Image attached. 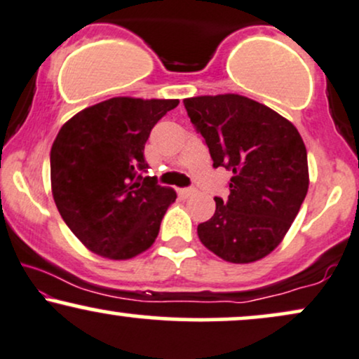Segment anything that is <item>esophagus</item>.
Here are the masks:
<instances>
[{"instance_id": "1", "label": "esophagus", "mask_w": 359, "mask_h": 359, "mask_svg": "<svg viewBox=\"0 0 359 359\" xmlns=\"http://www.w3.org/2000/svg\"><path fill=\"white\" fill-rule=\"evenodd\" d=\"M194 194H196V191H194V189H182V191H180V196H182L184 198L192 197Z\"/></svg>"}]
</instances>
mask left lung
Segmentation results:
<instances>
[{
    "instance_id": "left-lung-1",
    "label": "left lung",
    "mask_w": 359,
    "mask_h": 359,
    "mask_svg": "<svg viewBox=\"0 0 359 359\" xmlns=\"http://www.w3.org/2000/svg\"><path fill=\"white\" fill-rule=\"evenodd\" d=\"M184 105L214 167L232 172L227 201L214 198L198 239L224 261L256 262L283 243L308 194L303 138L287 118L243 95H201Z\"/></svg>"
}]
</instances>
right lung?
Instances as JSON below:
<instances>
[{
    "instance_id": "obj_1",
    "label": "right lung",
    "mask_w": 359,
    "mask_h": 359,
    "mask_svg": "<svg viewBox=\"0 0 359 359\" xmlns=\"http://www.w3.org/2000/svg\"><path fill=\"white\" fill-rule=\"evenodd\" d=\"M179 100L114 97L63 123L50 154L51 194L86 249L127 261L152 248L174 189L142 179L154 125Z\"/></svg>"
}]
</instances>
